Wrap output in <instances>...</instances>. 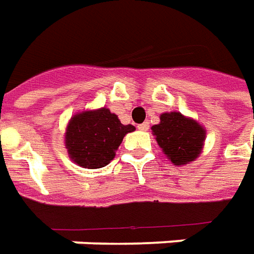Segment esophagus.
Segmentation results:
<instances>
[{"label": "esophagus", "instance_id": "34e87169", "mask_svg": "<svg viewBox=\"0 0 254 254\" xmlns=\"http://www.w3.org/2000/svg\"><path fill=\"white\" fill-rule=\"evenodd\" d=\"M148 128H149V123H148V122H145V123L138 126V130H141V131H146Z\"/></svg>", "mask_w": 254, "mask_h": 254}]
</instances>
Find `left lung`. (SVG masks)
Masks as SVG:
<instances>
[{
  "instance_id": "obj_1",
  "label": "left lung",
  "mask_w": 254,
  "mask_h": 254,
  "mask_svg": "<svg viewBox=\"0 0 254 254\" xmlns=\"http://www.w3.org/2000/svg\"><path fill=\"white\" fill-rule=\"evenodd\" d=\"M157 145L174 166H185L202 153L206 130L202 124L180 112L160 115V123L152 126Z\"/></svg>"
}]
</instances>
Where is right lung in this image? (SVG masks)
<instances>
[{"label": "right lung", "mask_w": 254, "mask_h": 254, "mask_svg": "<svg viewBox=\"0 0 254 254\" xmlns=\"http://www.w3.org/2000/svg\"><path fill=\"white\" fill-rule=\"evenodd\" d=\"M134 130V126L120 123L108 108L83 110L73 115L66 126L64 146L77 166L101 169L113 160L126 134Z\"/></svg>", "instance_id": "add662e5"}]
</instances>
